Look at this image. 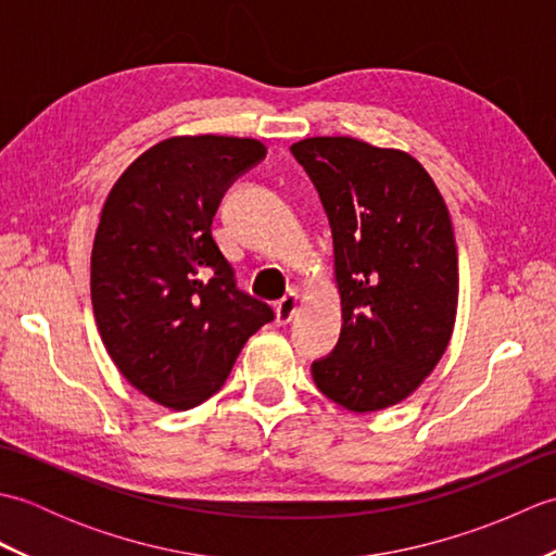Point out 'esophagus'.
<instances>
[{
    "label": "esophagus",
    "instance_id": "34e87169",
    "mask_svg": "<svg viewBox=\"0 0 556 556\" xmlns=\"http://www.w3.org/2000/svg\"><path fill=\"white\" fill-rule=\"evenodd\" d=\"M299 305H301V296L299 293H287L285 299H281L279 303H277V308H275V317H277V323L279 325H289L291 323V317L296 315V311H299Z\"/></svg>",
    "mask_w": 556,
    "mask_h": 556
}]
</instances>
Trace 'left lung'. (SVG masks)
<instances>
[{
    "label": "left lung",
    "instance_id": "1",
    "mask_svg": "<svg viewBox=\"0 0 556 556\" xmlns=\"http://www.w3.org/2000/svg\"><path fill=\"white\" fill-rule=\"evenodd\" d=\"M334 239L341 334L313 363L317 389L353 413L396 406L425 382L452 341L458 253L452 217L422 164L351 136L291 146Z\"/></svg>",
    "mask_w": 556,
    "mask_h": 556
}]
</instances>
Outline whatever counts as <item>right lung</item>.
<instances>
[{"label":"right lung","instance_id":"1","mask_svg":"<svg viewBox=\"0 0 556 556\" xmlns=\"http://www.w3.org/2000/svg\"><path fill=\"white\" fill-rule=\"evenodd\" d=\"M255 138L172 136L128 164L104 200L90 299L110 358L172 410L203 404L275 313L233 285L212 239L227 186L265 157Z\"/></svg>","mask_w":556,"mask_h":556}]
</instances>
